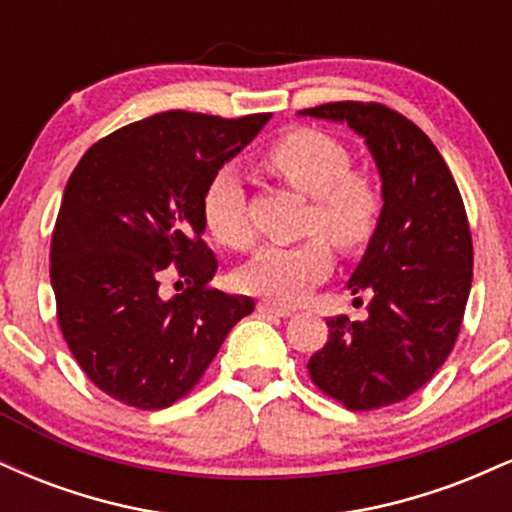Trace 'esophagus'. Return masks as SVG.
I'll return each instance as SVG.
<instances>
[{"mask_svg":"<svg viewBox=\"0 0 512 512\" xmlns=\"http://www.w3.org/2000/svg\"><path fill=\"white\" fill-rule=\"evenodd\" d=\"M257 310H260L262 315H269V317H289L291 315V308H284V305H274L269 301L257 303Z\"/></svg>","mask_w":512,"mask_h":512,"instance_id":"34e87169","label":"esophagus"}]
</instances>
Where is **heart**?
I'll return each instance as SVG.
<instances>
[{
	"label": "heart",
	"mask_w": 512,
	"mask_h": 512,
	"mask_svg": "<svg viewBox=\"0 0 512 512\" xmlns=\"http://www.w3.org/2000/svg\"><path fill=\"white\" fill-rule=\"evenodd\" d=\"M260 166L293 190L310 197L305 228L325 233L339 250L354 252L378 228L380 190L363 170H351L346 146L320 129H291L260 154ZM209 233L231 250L250 248L248 199L233 170L223 168L209 180L202 197ZM332 269V250L313 236L293 245H264L238 272L240 289L279 305H293Z\"/></svg>",
	"instance_id": "b5f03b06"
}]
</instances>
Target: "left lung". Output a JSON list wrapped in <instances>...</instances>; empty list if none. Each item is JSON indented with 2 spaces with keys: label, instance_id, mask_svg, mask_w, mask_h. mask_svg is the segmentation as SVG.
I'll use <instances>...</instances> for the list:
<instances>
[{
  "label": "left lung",
  "instance_id": "8db88e82",
  "mask_svg": "<svg viewBox=\"0 0 512 512\" xmlns=\"http://www.w3.org/2000/svg\"><path fill=\"white\" fill-rule=\"evenodd\" d=\"M298 115L346 122L383 182L378 228L346 281L370 298L368 317L327 320L310 378L346 409L390 407L433 378L460 334L474 264L467 211L431 139L387 105L342 101Z\"/></svg>",
  "mask_w": 512,
  "mask_h": 512
}]
</instances>
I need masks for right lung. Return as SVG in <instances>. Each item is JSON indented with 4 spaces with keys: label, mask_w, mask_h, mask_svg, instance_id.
Masks as SVG:
<instances>
[{
    "label": "right lung",
    "mask_w": 512,
    "mask_h": 512,
    "mask_svg": "<svg viewBox=\"0 0 512 512\" xmlns=\"http://www.w3.org/2000/svg\"><path fill=\"white\" fill-rule=\"evenodd\" d=\"M269 113L170 110L132 122L86 151L64 187L50 281L69 351L98 390L137 409L185 397L255 301L209 289L216 257L202 240L209 180ZM175 271L186 291L163 299Z\"/></svg>",
    "instance_id": "right-lung-1"
}]
</instances>
